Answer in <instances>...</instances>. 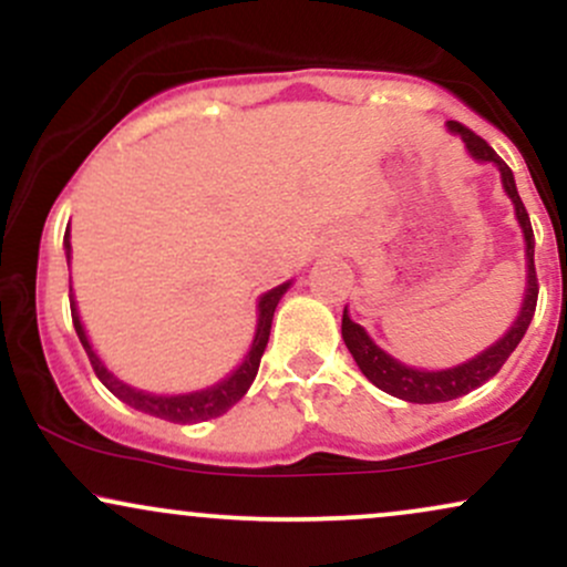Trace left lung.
<instances>
[{
	"label": "left lung",
	"mask_w": 567,
	"mask_h": 567,
	"mask_svg": "<svg viewBox=\"0 0 567 567\" xmlns=\"http://www.w3.org/2000/svg\"><path fill=\"white\" fill-rule=\"evenodd\" d=\"M447 133L458 135L464 141L466 154L480 165H493L501 175V186H504L506 197L514 205V218H517L519 231H523L525 239V290H523V303H519L517 317L509 324L504 336L498 341H493L491 347L480 351V354L470 357V360L458 362V365L451 368H415V365H405L402 360L383 351L373 338L368 336V330L362 324H357L349 317V306L343 309V320H341V336L347 349L354 357L357 368L362 370V375L379 386L381 392L396 396V400L405 402H419V405H432V402H447L455 400V396L470 394L472 389L483 386L487 379L498 373L501 365L506 362V357L517 349V343L523 341L525 330L533 320V311H536V298H538V285H536V266H533V252H536V239H533V229H530V218L525 213L523 199L517 194V184H514V173L509 171L504 159L487 146V141L474 135L472 130H466L458 122H447Z\"/></svg>",
	"instance_id": "obj_1"
}]
</instances>
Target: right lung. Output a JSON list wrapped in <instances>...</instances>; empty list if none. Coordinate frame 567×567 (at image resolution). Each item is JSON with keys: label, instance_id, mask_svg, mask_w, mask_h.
Listing matches in <instances>:
<instances>
[{"label": "right lung", "instance_id": "add662e5", "mask_svg": "<svg viewBox=\"0 0 567 567\" xmlns=\"http://www.w3.org/2000/svg\"><path fill=\"white\" fill-rule=\"evenodd\" d=\"M63 250H66V261L71 266V226L66 229V237H63ZM292 279L288 282L277 285V288L266 290L256 303V333H252L250 349L245 351L243 362L226 373L224 379L210 383L205 389H194V392H181V394H157V392H146V389L133 386V383L122 381L114 370L106 368V362L101 360L93 341H90L87 330H84L80 309H76V298H74V288L71 290V320H74V330L80 336L84 351L90 357V365H93L95 375L101 379L103 386L112 392L116 400H122L125 405L141 410V413L157 415V419L173 421V424H199V421L207 419H218L224 415L226 410L237 405L239 400L247 394L250 383L256 381L258 365H261V357L266 343H269V333H271V320H275V309L279 303V298L290 290Z\"/></svg>", "mask_w": 567, "mask_h": 567}]
</instances>
